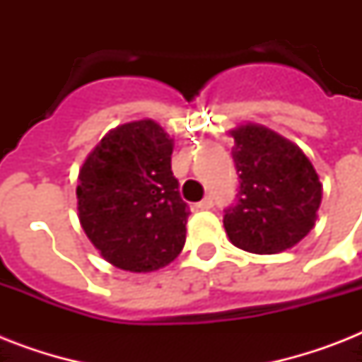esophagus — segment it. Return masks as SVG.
I'll list each match as a JSON object with an SVG mask.
<instances>
[{
  "label": "esophagus",
  "instance_id": "34e87169",
  "mask_svg": "<svg viewBox=\"0 0 362 362\" xmlns=\"http://www.w3.org/2000/svg\"><path fill=\"white\" fill-rule=\"evenodd\" d=\"M195 206H197L199 210H209V209H212V206H214V199L210 197V195H206V197H204L203 201H199V203L195 204Z\"/></svg>",
  "mask_w": 362,
  "mask_h": 362
}]
</instances>
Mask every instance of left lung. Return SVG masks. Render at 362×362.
Instances as JSON below:
<instances>
[{
  "instance_id": "left-lung-1",
  "label": "left lung",
  "mask_w": 362,
  "mask_h": 362,
  "mask_svg": "<svg viewBox=\"0 0 362 362\" xmlns=\"http://www.w3.org/2000/svg\"><path fill=\"white\" fill-rule=\"evenodd\" d=\"M240 178L237 201L223 212L229 240L252 253H278L303 240L315 223L321 182L303 150L261 125L231 133Z\"/></svg>"
}]
</instances>
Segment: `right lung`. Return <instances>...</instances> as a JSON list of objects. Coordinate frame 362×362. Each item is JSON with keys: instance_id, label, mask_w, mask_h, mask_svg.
<instances>
[{"instance_id": "obj_1", "label": "right lung", "mask_w": 362, "mask_h": 362, "mask_svg": "<svg viewBox=\"0 0 362 362\" xmlns=\"http://www.w3.org/2000/svg\"><path fill=\"white\" fill-rule=\"evenodd\" d=\"M170 153L173 141L156 122H131L107 133L78 173L82 229L118 269L158 270L184 247L189 206Z\"/></svg>"}]
</instances>
